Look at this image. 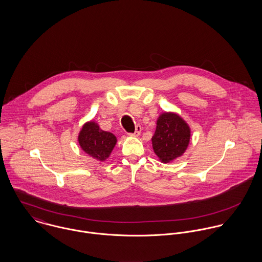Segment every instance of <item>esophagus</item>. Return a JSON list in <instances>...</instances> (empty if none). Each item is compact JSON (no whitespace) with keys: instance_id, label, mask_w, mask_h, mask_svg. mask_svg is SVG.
<instances>
[{"instance_id":"34e87169","label":"esophagus","mask_w":262,"mask_h":262,"mask_svg":"<svg viewBox=\"0 0 262 262\" xmlns=\"http://www.w3.org/2000/svg\"><path fill=\"white\" fill-rule=\"evenodd\" d=\"M140 132H141V126H140V125H136L134 133H129V135H130V136H134V137H137V136H139Z\"/></svg>"}]
</instances>
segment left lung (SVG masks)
<instances>
[{"instance_id":"1","label":"left lung","mask_w":262,"mask_h":262,"mask_svg":"<svg viewBox=\"0 0 262 262\" xmlns=\"http://www.w3.org/2000/svg\"><path fill=\"white\" fill-rule=\"evenodd\" d=\"M190 131L187 123L178 115L162 114L152 136V147L162 162H169L183 155L189 142Z\"/></svg>"}]
</instances>
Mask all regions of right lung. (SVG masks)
<instances>
[{
	"label": "right lung",
	"mask_w": 262,
	"mask_h": 262,
	"mask_svg": "<svg viewBox=\"0 0 262 262\" xmlns=\"http://www.w3.org/2000/svg\"><path fill=\"white\" fill-rule=\"evenodd\" d=\"M116 141L117 139L112 133L101 130L94 122L84 124L78 135V143L82 150L102 161L109 157Z\"/></svg>",
	"instance_id": "1"
}]
</instances>
